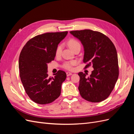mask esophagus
<instances>
[{
	"label": "esophagus",
	"instance_id": "1",
	"mask_svg": "<svg viewBox=\"0 0 134 134\" xmlns=\"http://www.w3.org/2000/svg\"><path fill=\"white\" fill-rule=\"evenodd\" d=\"M71 74H72V73H71V72H66V75H67V76H70V75H71Z\"/></svg>",
	"mask_w": 134,
	"mask_h": 134
}]
</instances>
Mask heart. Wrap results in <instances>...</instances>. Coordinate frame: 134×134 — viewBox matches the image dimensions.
<instances>
[{"label": "heart", "instance_id": "b5f03b06", "mask_svg": "<svg viewBox=\"0 0 134 134\" xmlns=\"http://www.w3.org/2000/svg\"><path fill=\"white\" fill-rule=\"evenodd\" d=\"M68 45L71 48L72 50H74L75 48L80 46V44L79 41L76 40L74 38H71L68 41ZM62 50V45L59 44L56 48L55 54L56 56H59L60 55ZM76 64V62L75 61H70V62H66L63 63L62 65V67L66 70H71L73 69V66Z\"/></svg>", "mask_w": 134, "mask_h": 134}]
</instances>
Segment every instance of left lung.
I'll return each instance as SVG.
<instances>
[{"label": "left lung", "instance_id": "1", "mask_svg": "<svg viewBox=\"0 0 134 134\" xmlns=\"http://www.w3.org/2000/svg\"><path fill=\"white\" fill-rule=\"evenodd\" d=\"M84 48V68L92 65L90 77L80 72L78 90L83 98L93 103L106 99L110 95L119 78L118 57L114 44L107 36L91 30L71 31Z\"/></svg>", "mask_w": 134, "mask_h": 134}]
</instances>
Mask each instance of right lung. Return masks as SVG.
I'll list each match as a JSON object with an SVG mask.
<instances>
[{"label": "right lung", "mask_w": 134, "mask_h": 134, "mask_svg": "<svg viewBox=\"0 0 134 134\" xmlns=\"http://www.w3.org/2000/svg\"><path fill=\"white\" fill-rule=\"evenodd\" d=\"M67 34L68 31L47 32L36 36L27 41L20 53V78L27 94L36 103H50L61 94L66 74L59 70L54 77H48L47 64L54 60L56 48Z\"/></svg>", "instance_id": "obj_1"}]
</instances>
